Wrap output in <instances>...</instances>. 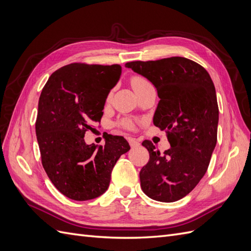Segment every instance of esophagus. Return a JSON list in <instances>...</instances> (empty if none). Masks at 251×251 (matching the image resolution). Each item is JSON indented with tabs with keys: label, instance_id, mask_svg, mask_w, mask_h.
Segmentation results:
<instances>
[{
	"label": "esophagus",
	"instance_id": "1",
	"mask_svg": "<svg viewBox=\"0 0 251 251\" xmlns=\"http://www.w3.org/2000/svg\"><path fill=\"white\" fill-rule=\"evenodd\" d=\"M128 143H130L131 148H136V147H138L139 144H140L137 140L134 139V138H128Z\"/></svg>",
	"mask_w": 251,
	"mask_h": 251
}]
</instances>
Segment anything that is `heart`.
<instances>
[{"instance_id":"b5f03b06","label":"heart","mask_w":251,"mask_h":251,"mask_svg":"<svg viewBox=\"0 0 251 251\" xmlns=\"http://www.w3.org/2000/svg\"><path fill=\"white\" fill-rule=\"evenodd\" d=\"M131 83H132L133 89L135 90V92H136V91H138V90L144 88V87L151 85V82L147 78H144L142 76H139V75H136V76H133L132 79H131ZM121 126L126 127V128H133V126H134L133 123H132V121H130V120L123 121V123H121Z\"/></svg>"}]
</instances>
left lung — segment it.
<instances>
[{"instance_id":"1","label":"left lung","mask_w":251,"mask_h":251,"mask_svg":"<svg viewBox=\"0 0 251 251\" xmlns=\"http://www.w3.org/2000/svg\"><path fill=\"white\" fill-rule=\"evenodd\" d=\"M126 67L156 87L160 100L153 121L171 144L160 154L151 141L142 142L150 154L139 173L142 191L156 201L180 200L203 178L216 147L219 108L214 82L201 65L180 56Z\"/></svg>"}]
</instances>
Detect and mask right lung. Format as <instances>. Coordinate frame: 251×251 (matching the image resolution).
I'll return each instance as SVG.
<instances>
[{
    "label": "right lung",
    "instance_id": "obj_1",
    "mask_svg": "<svg viewBox=\"0 0 251 251\" xmlns=\"http://www.w3.org/2000/svg\"><path fill=\"white\" fill-rule=\"evenodd\" d=\"M120 65L74 63L53 72L43 88L35 123L42 164L49 179L69 199L86 201L107 191L119 157L130 150L123 136L109 135L104 146H88L85 134L100 123Z\"/></svg>",
    "mask_w": 251,
    "mask_h": 251
}]
</instances>
